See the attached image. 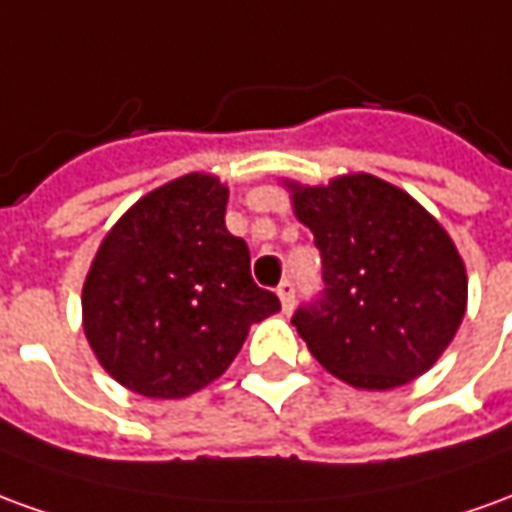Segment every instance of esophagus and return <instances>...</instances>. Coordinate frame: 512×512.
I'll list each match as a JSON object with an SVG mask.
<instances>
[{"label":"esophagus","instance_id":"esophagus-1","mask_svg":"<svg viewBox=\"0 0 512 512\" xmlns=\"http://www.w3.org/2000/svg\"><path fill=\"white\" fill-rule=\"evenodd\" d=\"M293 282L291 280H282L280 282V288H277V296H280V302H282V310L285 313H291L293 310V302H296V296H293Z\"/></svg>","mask_w":512,"mask_h":512}]
</instances>
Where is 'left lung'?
Wrapping results in <instances>:
<instances>
[{"label": "left lung", "instance_id": "obj_1", "mask_svg": "<svg viewBox=\"0 0 512 512\" xmlns=\"http://www.w3.org/2000/svg\"><path fill=\"white\" fill-rule=\"evenodd\" d=\"M282 185L324 266V296L293 316L310 355L363 391H391L430 371L468 302L466 263L441 221L366 171Z\"/></svg>", "mask_w": 512, "mask_h": 512}]
</instances>
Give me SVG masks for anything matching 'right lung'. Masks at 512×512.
Segmentation results:
<instances>
[{"label": "right lung", "mask_w": 512, "mask_h": 512, "mask_svg": "<svg viewBox=\"0 0 512 512\" xmlns=\"http://www.w3.org/2000/svg\"><path fill=\"white\" fill-rule=\"evenodd\" d=\"M230 188L185 174L141 196L96 249L82 330L127 391L182 399L219 380L280 299L257 288L249 246L224 224Z\"/></svg>", "instance_id": "add662e5"}]
</instances>
